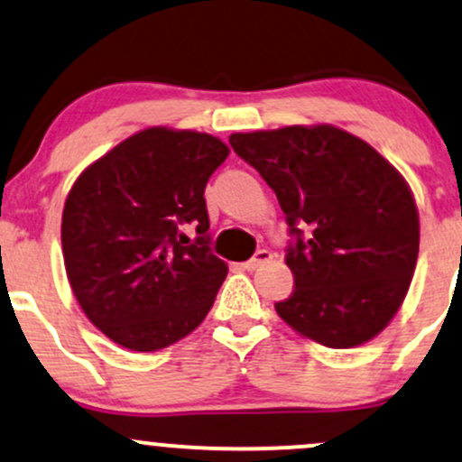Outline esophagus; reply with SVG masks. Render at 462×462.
Masks as SVG:
<instances>
[{
	"mask_svg": "<svg viewBox=\"0 0 462 462\" xmlns=\"http://www.w3.org/2000/svg\"><path fill=\"white\" fill-rule=\"evenodd\" d=\"M273 259V253L271 251H257L255 257H251L248 262L242 263V268L245 271H257L259 266H263V263H268Z\"/></svg>",
	"mask_w": 462,
	"mask_h": 462,
	"instance_id": "obj_1",
	"label": "esophagus"
}]
</instances>
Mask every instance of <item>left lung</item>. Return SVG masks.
Here are the masks:
<instances>
[{"instance_id": "1", "label": "left lung", "mask_w": 462, "mask_h": 462, "mask_svg": "<svg viewBox=\"0 0 462 462\" xmlns=\"http://www.w3.org/2000/svg\"><path fill=\"white\" fill-rule=\"evenodd\" d=\"M229 143L271 185L294 236V290L274 303L277 314L331 349L375 338L417 266L419 214L406 179L329 124L233 133Z\"/></svg>"}]
</instances>
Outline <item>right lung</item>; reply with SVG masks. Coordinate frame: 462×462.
<instances>
[{"instance_id":"add662e5","label":"right lung","mask_w":462,"mask_h":462,"mask_svg":"<svg viewBox=\"0 0 462 462\" xmlns=\"http://www.w3.org/2000/svg\"><path fill=\"white\" fill-rule=\"evenodd\" d=\"M226 157L211 134L152 126L76 179L60 226L67 279L113 343L148 354L205 320L229 273L209 251L205 203L207 180ZM189 224L194 243L182 233Z\"/></svg>"}]
</instances>
